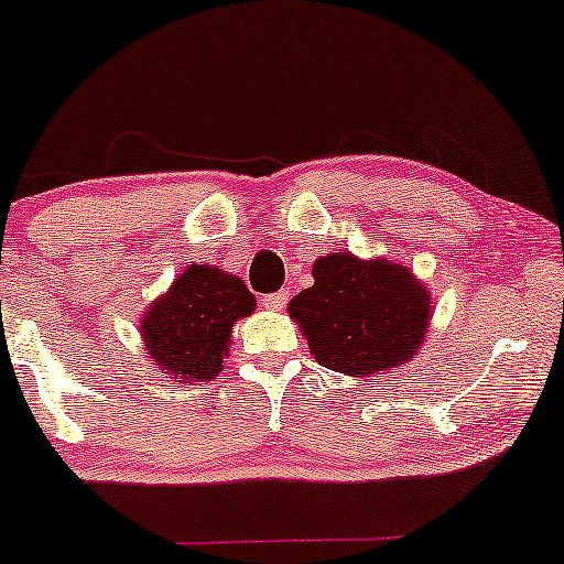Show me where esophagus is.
I'll return each mask as SVG.
<instances>
[{"instance_id":"34e87169","label":"esophagus","mask_w":564,"mask_h":564,"mask_svg":"<svg viewBox=\"0 0 564 564\" xmlns=\"http://www.w3.org/2000/svg\"><path fill=\"white\" fill-rule=\"evenodd\" d=\"M286 300H289V291H278V294H268V296H262L260 304H262L264 310L278 312V310L286 307Z\"/></svg>"}]
</instances>
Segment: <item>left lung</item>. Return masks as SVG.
Here are the masks:
<instances>
[{
  "instance_id": "8db88e82",
  "label": "left lung",
  "mask_w": 564,
  "mask_h": 564,
  "mask_svg": "<svg viewBox=\"0 0 564 564\" xmlns=\"http://www.w3.org/2000/svg\"><path fill=\"white\" fill-rule=\"evenodd\" d=\"M312 278L315 283L291 300L289 315L323 368L351 378L381 376L423 347L433 302L404 264L334 252L317 257Z\"/></svg>"
}]
</instances>
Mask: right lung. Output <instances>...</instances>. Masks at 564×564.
<instances>
[{
	"mask_svg": "<svg viewBox=\"0 0 564 564\" xmlns=\"http://www.w3.org/2000/svg\"><path fill=\"white\" fill-rule=\"evenodd\" d=\"M254 307V294L241 278L213 264H192L147 310L144 355L167 376L205 383L223 370L234 323Z\"/></svg>",
	"mask_w": 564,
	"mask_h": 564,
	"instance_id": "right-lung-1",
	"label": "right lung"
}]
</instances>
